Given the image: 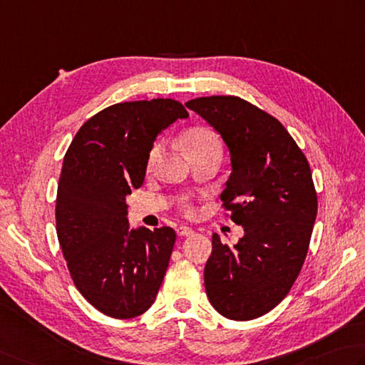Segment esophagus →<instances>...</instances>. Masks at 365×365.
<instances>
[{
    "label": "esophagus",
    "instance_id": "esophagus-1",
    "mask_svg": "<svg viewBox=\"0 0 365 365\" xmlns=\"http://www.w3.org/2000/svg\"><path fill=\"white\" fill-rule=\"evenodd\" d=\"M177 234L182 235V237H188V235L195 234V231H192L191 227H188V226H178L177 227Z\"/></svg>",
    "mask_w": 365,
    "mask_h": 365
}]
</instances>
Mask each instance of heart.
<instances>
[{"instance_id":"obj_1","label":"heart","mask_w":365,"mask_h":365,"mask_svg":"<svg viewBox=\"0 0 365 365\" xmlns=\"http://www.w3.org/2000/svg\"><path fill=\"white\" fill-rule=\"evenodd\" d=\"M185 144H187L188 148V153L191 152H197V150H202L207 147H212V145H220V139L218 135L213 133L209 128H204V126H197V128H192L185 135ZM163 140L155 142L153 147L150 148L148 156H147V169H153L156 166V163H158L160 156L163 153ZM182 210L191 213L192 212V204L190 201V197H185L182 201Z\"/></svg>"}]
</instances>
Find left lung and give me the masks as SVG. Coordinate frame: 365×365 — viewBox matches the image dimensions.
<instances>
[{
    "mask_svg": "<svg viewBox=\"0 0 365 365\" xmlns=\"http://www.w3.org/2000/svg\"><path fill=\"white\" fill-rule=\"evenodd\" d=\"M231 152L223 209L245 235L230 248L212 235L204 269L210 304L220 315L248 321L280 304L301 274L318 212L312 170L280 121L239 96L191 99Z\"/></svg>",
    "mask_w": 365,
    "mask_h": 365,
    "instance_id": "obj_1",
    "label": "left lung"
}]
</instances>
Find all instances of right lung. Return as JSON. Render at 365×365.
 I'll return each instance as SVG.
<instances>
[{
	"label": "right lung",
	"instance_id": "obj_1",
	"mask_svg": "<svg viewBox=\"0 0 365 365\" xmlns=\"http://www.w3.org/2000/svg\"><path fill=\"white\" fill-rule=\"evenodd\" d=\"M187 117L170 98L113 104L85 121L64 155L56 235L76 288L110 318L147 312L168 270L175 231H130L126 196L144 183L156 135Z\"/></svg>",
	"mask_w": 365,
	"mask_h": 365
}]
</instances>
